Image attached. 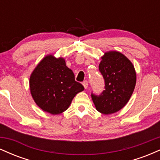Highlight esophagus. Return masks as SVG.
<instances>
[{"label": "esophagus", "mask_w": 160, "mask_h": 160, "mask_svg": "<svg viewBox=\"0 0 160 160\" xmlns=\"http://www.w3.org/2000/svg\"><path fill=\"white\" fill-rule=\"evenodd\" d=\"M88 85H89V83H88L87 80H85V81L82 82V86H84V88H85V89H86V88L88 87Z\"/></svg>", "instance_id": "34e87169"}]
</instances>
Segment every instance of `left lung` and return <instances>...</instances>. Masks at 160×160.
<instances>
[{
	"mask_svg": "<svg viewBox=\"0 0 160 160\" xmlns=\"http://www.w3.org/2000/svg\"><path fill=\"white\" fill-rule=\"evenodd\" d=\"M98 68L104 79L105 89L99 95L92 93V99L98 112L111 114L122 109L131 98L136 73L131 61L117 51L104 53Z\"/></svg>",
	"mask_w": 160,
	"mask_h": 160,
	"instance_id": "left-lung-1",
	"label": "left lung"
}]
</instances>
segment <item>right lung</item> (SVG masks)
I'll return each instance as SVG.
<instances>
[{"label":"right lung","mask_w":160,"mask_h":160,"mask_svg":"<svg viewBox=\"0 0 160 160\" xmlns=\"http://www.w3.org/2000/svg\"><path fill=\"white\" fill-rule=\"evenodd\" d=\"M31 94L43 111L59 114L68 108L74 96L84 89L75 81L74 74L63 58L45 56L32 73L29 80Z\"/></svg>","instance_id":"1"}]
</instances>
